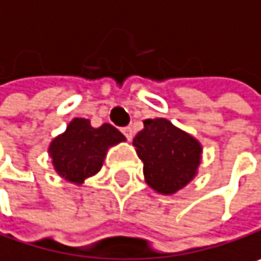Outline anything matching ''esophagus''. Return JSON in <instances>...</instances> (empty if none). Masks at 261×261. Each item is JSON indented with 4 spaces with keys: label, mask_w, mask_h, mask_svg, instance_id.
<instances>
[{
    "label": "esophagus",
    "mask_w": 261,
    "mask_h": 261,
    "mask_svg": "<svg viewBox=\"0 0 261 261\" xmlns=\"http://www.w3.org/2000/svg\"><path fill=\"white\" fill-rule=\"evenodd\" d=\"M121 131H122V134H124L128 140L133 139V128H131V127H124V128H121Z\"/></svg>",
    "instance_id": "esophagus-1"
}]
</instances>
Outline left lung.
<instances>
[{
    "label": "left lung",
    "instance_id": "left-lung-1",
    "mask_svg": "<svg viewBox=\"0 0 261 261\" xmlns=\"http://www.w3.org/2000/svg\"><path fill=\"white\" fill-rule=\"evenodd\" d=\"M143 162L146 182L162 195H172L190 181L201 163L202 148L196 139L168 119H146L133 140Z\"/></svg>",
    "mask_w": 261,
    "mask_h": 261
}]
</instances>
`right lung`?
<instances>
[{
	"label": "right lung",
	"instance_id": "add662e5",
	"mask_svg": "<svg viewBox=\"0 0 261 261\" xmlns=\"http://www.w3.org/2000/svg\"><path fill=\"white\" fill-rule=\"evenodd\" d=\"M124 140V134L110 124L93 128L89 119L75 118L51 142L49 155L59 175L81 184L101 169L107 148Z\"/></svg>",
	"mask_w": 261,
	"mask_h": 261
}]
</instances>
